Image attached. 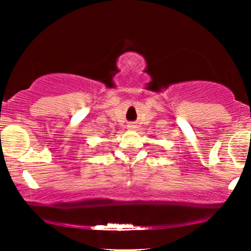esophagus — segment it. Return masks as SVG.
<instances>
[{
	"label": "esophagus",
	"instance_id": "34e87169",
	"mask_svg": "<svg viewBox=\"0 0 251 251\" xmlns=\"http://www.w3.org/2000/svg\"><path fill=\"white\" fill-rule=\"evenodd\" d=\"M128 126H129V128H131V129H133V128H136V126H135V125H133V123H130V125H129Z\"/></svg>",
	"mask_w": 251,
	"mask_h": 251
}]
</instances>
